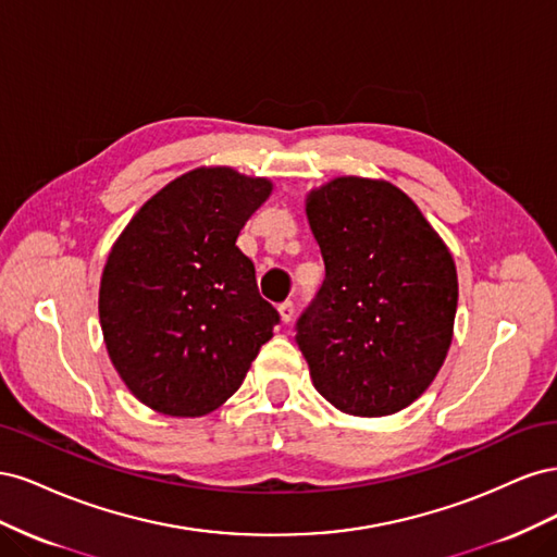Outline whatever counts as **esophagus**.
Masks as SVG:
<instances>
[{"label": "esophagus", "instance_id": "1", "mask_svg": "<svg viewBox=\"0 0 557 557\" xmlns=\"http://www.w3.org/2000/svg\"><path fill=\"white\" fill-rule=\"evenodd\" d=\"M278 313H281L283 323H290L293 315H295V305H293V301L288 299V301H283V305H278Z\"/></svg>", "mask_w": 557, "mask_h": 557}]
</instances>
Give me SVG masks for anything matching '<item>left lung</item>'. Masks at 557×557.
Masks as SVG:
<instances>
[{
  "instance_id": "left-lung-1",
  "label": "left lung",
  "mask_w": 557,
  "mask_h": 557,
  "mask_svg": "<svg viewBox=\"0 0 557 557\" xmlns=\"http://www.w3.org/2000/svg\"><path fill=\"white\" fill-rule=\"evenodd\" d=\"M325 281L297 318L315 391L350 416H391L428 391L453 339L458 274L413 201L342 176L307 199Z\"/></svg>"
}]
</instances>
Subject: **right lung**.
Returning <instances> with one entry per match:
<instances>
[{
  "label": "right lung",
  "instance_id": "add662e5",
  "mask_svg": "<svg viewBox=\"0 0 557 557\" xmlns=\"http://www.w3.org/2000/svg\"><path fill=\"white\" fill-rule=\"evenodd\" d=\"M267 178L201 166L150 197L117 237L99 285L109 358L132 395L195 418L239 391L278 311L237 246Z\"/></svg>",
  "mask_w": 557,
  "mask_h": 557
}]
</instances>
